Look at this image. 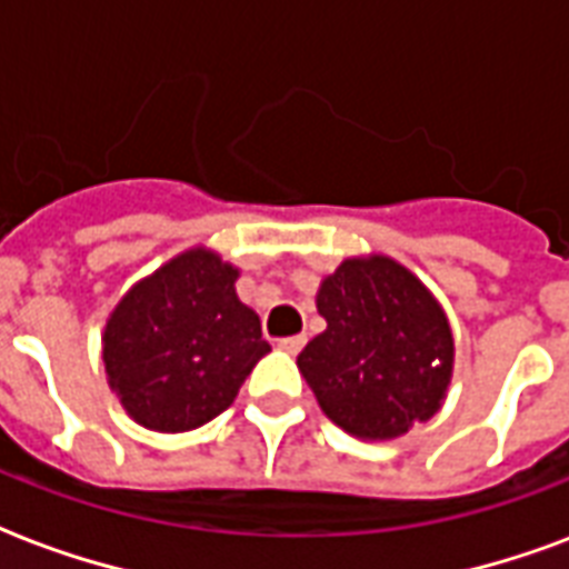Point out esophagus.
<instances>
[{
	"label": "esophagus",
	"instance_id": "esophagus-1",
	"mask_svg": "<svg viewBox=\"0 0 569 569\" xmlns=\"http://www.w3.org/2000/svg\"><path fill=\"white\" fill-rule=\"evenodd\" d=\"M306 347V335H290V338H279V350L284 353H299Z\"/></svg>",
	"mask_w": 569,
	"mask_h": 569
}]
</instances>
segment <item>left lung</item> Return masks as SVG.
Listing matches in <instances>:
<instances>
[{
	"label": "left lung",
	"instance_id": "8db88e82",
	"mask_svg": "<svg viewBox=\"0 0 569 569\" xmlns=\"http://www.w3.org/2000/svg\"><path fill=\"white\" fill-rule=\"evenodd\" d=\"M326 329L297 365L317 403L359 439H395L439 412L453 371L448 317L386 254L347 258L317 290Z\"/></svg>",
	"mask_w": 569,
	"mask_h": 569
}]
</instances>
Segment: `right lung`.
Instances as JSON below:
<instances>
[{
    "instance_id": "right-lung-1",
    "label": "right lung",
    "mask_w": 569,
    "mask_h": 569,
    "mask_svg": "<svg viewBox=\"0 0 569 569\" xmlns=\"http://www.w3.org/2000/svg\"><path fill=\"white\" fill-rule=\"evenodd\" d=\"M237 267L189 249L127 290L103 329L109 386L148 430L183 433L231 407L270 353L261 320L237 297Z\"/></svg>"
}]
</instances>
